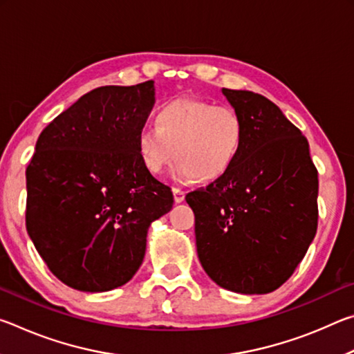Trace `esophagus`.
I'll return each instance as SVG.
<instances>
[{"label":"esophagus","instance_id":"obj_1","mask_svg":"<svg viewBox=\"0 0 354 354\" xmlns=\"http://www.w3.org/2000/svg\"><path fill=\"white\" fill-rule=\"evenodd\" d=\"M173 196H175V203H183L185 198V194H184V190L173 187Z\"/></svg>","mask_w":354,"mask_h":354}]
</instances>
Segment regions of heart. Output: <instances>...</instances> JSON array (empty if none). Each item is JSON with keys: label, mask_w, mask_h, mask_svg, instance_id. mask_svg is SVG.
<instances>
[{"label": "heart", "mask_w": 354, "mask_h": 354, "mask_svg": "<svg viewBox=\"0 0 354 354\" xmlns=\"http://www.w3.org/2000/svg\"><path fill=\"white\" fill-rule=\"evenodd\" d=\"M243 122L234 107L205 100L176 98L160 107L158 123H143L137 148L145 169L159 175L175 158L173 176L211 181L223 175L242 147Z\"/></svg>", "instance_id": "1"}]
</instances>
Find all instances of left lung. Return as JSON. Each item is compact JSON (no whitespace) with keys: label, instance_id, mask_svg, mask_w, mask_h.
Instances as JSON below:
<instances>
[{"label":"left lung","instance_id":"obj_1","mask_svg":"<svg viewBox=\"0 0 354 354\" xmlns=\"http://www.w3.org/2000/svg\"><path fill=\"white\" fill-rule=\"evenodd\" d=\"M221 92L242 117L241 151L185 201L209 278L227 290L262 295L292 277L314 241L319 173L308 139L277 104L250 91Z\"/></svg>","mask_w":354,"mask_h":354}]
</instances>
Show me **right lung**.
Here are the masks:
<instances>
[{"instance_id": "obj_1", "label": "right lung", "mask_w": 354, "mask_h": 354, "mask_svg": "<svg viewBox=\"0 0 354 354\" xmlns=\"http://www.w3.org/2000/svg\"><path fill=\"white\" fill-rule=\"evenodd\" d=\"M154 81L88 92L41 131L26 169V230L51 273L81 292L127 284L147 232L173 206L143 165L137 133Z\"/></svg>"}]
</instances>
